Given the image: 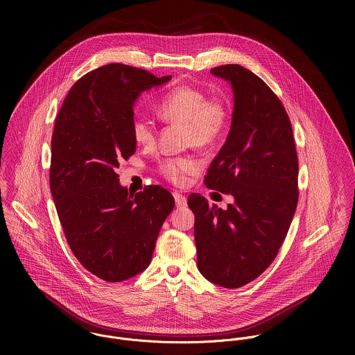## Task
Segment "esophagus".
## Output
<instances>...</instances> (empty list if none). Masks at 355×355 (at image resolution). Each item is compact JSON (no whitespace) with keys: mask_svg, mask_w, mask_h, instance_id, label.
<instances>
[{"mask_svg":"<svg viewBox=\"0 0 355 355\" xmlns=\"http://www.w3.org/2000/svg\"><path fill=\"white\" fill-rule=\"evenodd\" d=\"M173 198H175V202H176L178 207H186L187 206V200H186V197L183 194L173 193Z\"/></svg>","mask_w":355,"mask_h":355,"instance_id":"1","label":"esophagus"}]
</instances>
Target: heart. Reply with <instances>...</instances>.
I'll return each mask as SVG.
<instances>
[{"instance_id": "b5f03b06", "label": "heart", "mask_w": 355, "mask_h": 355, "mask_svg": "<svg viewBox=\"0 0 355 355\" xmlns=\"http://www.w3.org/2000/svg\"><path fill=\"white\" fill-rule=\"evenodd\" d=\"M157 114L165 123L186 127V144L200 149L213 146L224 134L228 124V106L221 98H209L194 86H178L171 90L157 106ZM132 139L139 145H152L155 130L145 117L131 121ZM198 169L193 158H172L161 165V172L173 183L182 184L187 176Z\"/></svg>"}]
</instances>
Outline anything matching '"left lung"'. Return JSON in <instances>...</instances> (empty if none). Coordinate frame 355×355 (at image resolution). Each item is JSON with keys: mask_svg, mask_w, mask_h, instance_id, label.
<instances>
[{"mask_svg": "<svg viewBox=\"0 0 355 355\" xmlns=\"http://www.w3.org/2000/svg\"><path fill=\"white\" fill-rule=\"evenodd\" d=\"M234 93L231 128L205 184L234 202L210 206L191 194L197 266L224 288L257 279L286 239L298 203V155L291 121L276 94L252 71L227 64L210 71Z\"/></svg>", "mask_w": 355, "mask_h": 355, "instance_id": "1", "label": "left lung"}]
</instances>
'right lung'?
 <instances>
[{"label": "right lung", "mask_w": 355, "mask_h": 355, "mask_svg": "<svg viewBox=\"0 0 355 355\" xmlns=\"http://www.w3.org/2000/svg\"><path fill=\"white\" fill-rule=\"evenodd\" d=\"M171 79L124 64L103 65L72 86L55 119L51 191L57 214L72 253L105 282L128 280L150 265L175 206L159 186L128 193L116 173L119 161L137 150L135 102Z\"/></svg>", "instance_id": "right-lung-1"}]
</instances>
